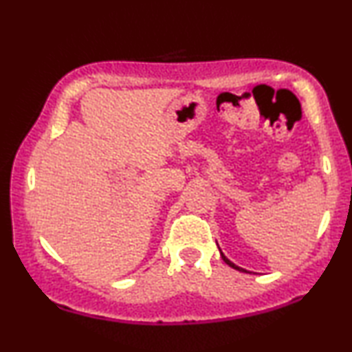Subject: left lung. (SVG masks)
Masks as SVG:
<instances>
[{"mask_svg": "<svg viewBox=\"0 0 352 352\" xmlns=\"http://www.w3.org/2000/svg\"><path fill=\"white\" fill-rule=\"evenodd\" d=\"M221 257H223V261H224V262H226V264H228V265H230V267H232V269H238V270H243V272H245V270H244V269H241V267H238V265H234V264H232V262H231V261H228V259H226V256H224V254H221Z\"/></svg>", "mask_w": 352, "mask_h": 352, "instance_id": "left-lung-1", "label": "left lung"}]
</instances>
